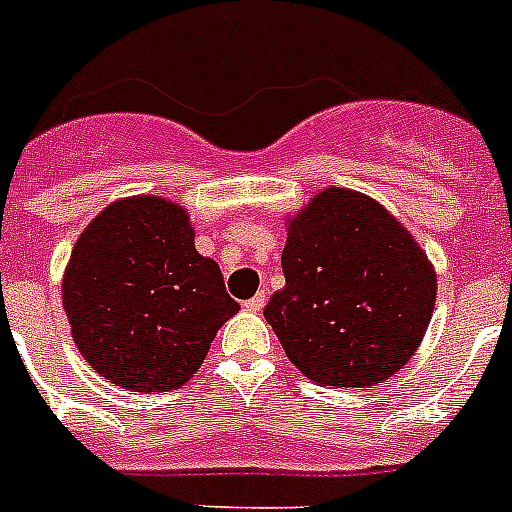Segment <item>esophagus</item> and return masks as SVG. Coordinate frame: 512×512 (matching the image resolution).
Wrapping results in <instances>:
<instances>
[{"mask_svg": "<svg viewBox=\"0 0 512 512\" xmlns=\"http://www.w3.org/2000/svg\"><path fill=\"white\" fill-rule=\"evenodd\" d=\"M265 301H268V296H265V291H260V293H255L252 299L244 301V309H247V311H260L262 306H265Z\"/></svg>", "mask_w": 512, "mask_h": 512, "instance_id": "obj_1", "label": "esophagus"}]
</instances>
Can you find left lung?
I'll use <instances>...</instances> for the list:
<instances>
[{"instance_id":"8db88e82","label":"left lung","mask_w":512,"mask_h":512,"mask_svg":"<svg viewBox=\"0 0 512 512\" xmlns=\"http://www.w3.org/2000/svg\"><path fill=\"white\" fill-rule=\"evenodd\" d=\"M286 288L265 319L306 379L373 386L407 366L435 306V270L381 203L327 188L288 221Z\"/></svg>"}]
</instances>
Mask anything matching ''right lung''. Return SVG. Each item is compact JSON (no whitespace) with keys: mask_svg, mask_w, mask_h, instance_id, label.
<instances>
[{"mask_svg":"<svg viewBox=\"0 0 512 512\" xmlns=\"http://www.w3.org/2000/svg\"><path fill=\"white\" fill-rule=\"evenodd\" d=\"M61 296L84 361L131 391L185 384L239 311L219 265L195 250L188 211L159 195L115 201L90 221Z\"/></svg>","mask_w":512,"mask_h":512,"instance_id":"right-lung-1","label":"right lung"}]
</instances>
